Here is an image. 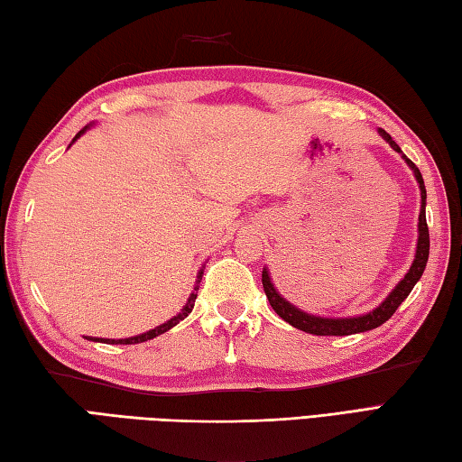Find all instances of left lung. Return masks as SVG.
Segmentation results:
<instances>
[{
    "label": "left lung",
    "instance_id": "left-lung-1",
    "mask_svg": "<svg viewBox=\"0 0 462 462\" xmlns=\"http://www.w3.org/2000/svg\"><path fill=\"white\" fill-rule=\"evenodd\" d=\"M379 136L385 143H389L391 149L401 154V159L407 162V166L413 171L419 190H420V210H419V234H417V250H415V258L411 268L397 286L387 293V298L383 300L377 308H373L367 313H361V316H349V318H323V316H313V313H308L300 310L298 306H293L282 293L276 290L270 276V270L263 268L262 270V283H263V291H266V298L270 301L272 310L278 313V316L288 321L290 326L296 329H301L306 333H311V336H353V333H363L369 329H375L383 326L391 316H393L395 310L405 301V298L411 293V290L415 288V283L420 280L427 266L429 260V226H427V216H425V206H427V190H425V182L423 176H420V171L413 164V161H409L403 154V151L399 149V144L391 139V134L385 133L383 129L377 131Z\"/></svg>",
    "mask_w": 462,
    "mask_h": 462
}]
</instances>
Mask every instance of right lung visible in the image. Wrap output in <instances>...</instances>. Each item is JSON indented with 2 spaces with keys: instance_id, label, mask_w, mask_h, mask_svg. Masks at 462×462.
<instances>
[{
  "instance_id": "1",
  "label": "right lung",
  "mask_w": 462,
  "mask_h": 462,
  "mask_svg": "<svg viewBox=\"0 0 462 462\" xmlns=\"http://www.w3.org/2000/svg\"><path fill=\"white\" fill-rule=\"evenodd\" d=\"M95 123H91V125H87L85 129H81L79 133L75 134V139L71 141V144L79 139L81 134H85L87 133V129H89V126H93ZM69 144V146H71ZM204 268L206 266H202L200 270H199V273H196V282H194V290H192V293H190V298H189V301L184 303V308L176 313V316H172L169 321H164V323H161V326H156L154 329H149V331H144V333H139V336H133V337H125V339H105V337H85V339H89V341H101V343H111V346H133V343H143V341H149V339H154V337H159L161 333H164V331H169L171 328H174L176 323H180L186 316H189V313L192 311V308H194V300H196V296H199V288H200V280H202V273H204Z\"/></svg>"
}]
</instances>
